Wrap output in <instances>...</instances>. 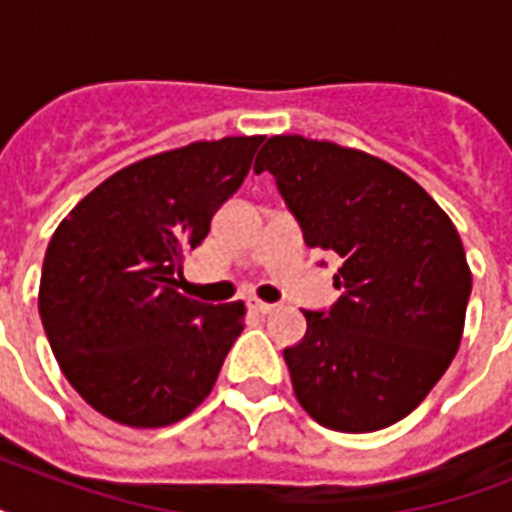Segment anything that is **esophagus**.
Listing matches in <instances>:
<instances>
[{"label":"esophagus","mask_w":512,"mask_h":512,"mask_svg":"<svg viewBox=\"0 0 512 512\" xmlns=\"http://www.w3.org/2000/svg\"><path fill=\"white\" fill-rule=\"evenodd\" d=\"M247 308L252 313H271V311H276V305H271V303H263V300H255V297H252V300H247Z\"/></svg>","instance_id":"1"}]
</instances>
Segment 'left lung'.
<instances>
[{"instance_id": "left-lung-1", "label": "left lung", "mask_w": 512, "mask_h": 512, "mask_svg": "<svg viewBox=\"0 0 512 512\" xmlns=\"http://www.w3.org/2000/svg\"><path fill=\"white\" fill-rule=\"evenodd\" d=\"M265 170L305 247L342 263L337 303L303 311L305 337L284 348L297 401L340 433L404 420L460 348L473 287L460 233L412 177L364 151L276 135L257 154Z\"/></svg>"}]
</instances>
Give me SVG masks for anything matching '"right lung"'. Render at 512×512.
I'll return each mask as SVG.
<instances>
[{
  "label": "right lung",
  "mask_w": 512,
  "mask_h": 512,
  "mask_svg": "<svg viewBox=\"0 0 512 512\" xmlns=\"http://www.w3.org/2000/svg\"><path fill=\"white\" fill-rule=\"evenodd\" d=\"M263 138L191 143L130 164L52 233L39 316L79 396L130 428H164L209 396L244 303L177 292L185 252L239 191Z\"/></svg>",
  "instance_id": "1"
}]
</instances>
